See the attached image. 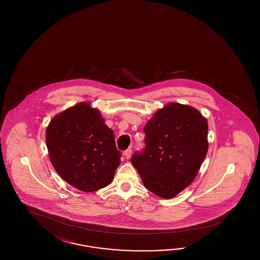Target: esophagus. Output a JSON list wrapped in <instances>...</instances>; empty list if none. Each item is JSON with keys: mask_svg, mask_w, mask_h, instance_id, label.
<instances>
[{"mask_svg": "<svg viewBox=\"0 0 260 260\" xmlns=\"http://www.w3.org/2000/svg\"><path fill=\"white\" fill-rule=\"evenodd\" d=\"M124 156H125L126 159L131 158V156H132V149H127V150H125V151H124Z\"/></svg>", "mask_w": 260, "mask_h": 260, "instance_id": "1", "label": "esophagus"}]
</instances>
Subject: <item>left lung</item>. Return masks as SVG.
Here are the masks:
<instances>
[{"label": "left lung", "instance_id": "1", "mask_svg": "<svg viewBox=\"0 0 260 260\" xmlns=\"http://www.w3.org/2000/svg\"><path fill=\"white\" fill-rule=\"evenodd\" d=\"M145 147L131 159L145 188L163 198L186 189L208 151V122L194 108L171 103L144 127Z\"/></svg>", "mask_w": 260, "mask_h": 260}]
</instances>
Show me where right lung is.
<instances>
[{"label":"right lung","mask_w":260,"mask_h":260,"mask_svg":"<svg viewBox=\"0 0 260 260\" xmlns=\"http://www.w3.org/2000/svg\"><path fill=\"white\" fill-rule=\"evenodd\" d=\"M46 141L56 172L76 189L91 192L113 180L121 152L100 111L87 103L56 115L47 126Z\"/></svg>","instance_id":"add662e5"}]
</instances>
